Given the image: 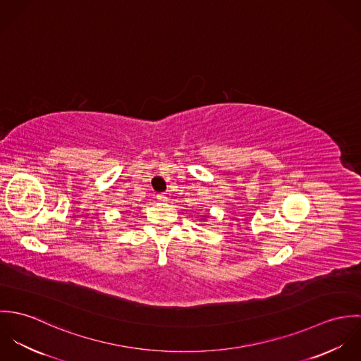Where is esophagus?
<instances>
[{
	"instance_id": "esophagus-1",
	"label": "esophagus",
	"mask_w": 361,
	"mask_h": 361,
	"mask_svg": "<svg viewBox=\"0 0 361 361\" xmlns=\"http://www.w3.org/2000/svg\"><path fill=\"white\" fill-rule=\"evenodd\" d=\"M157 199H158V202H161V203H165V202L168 200V197H166V195H165V193H159V195H157Z\"/></svg>"
}]
</instances>
